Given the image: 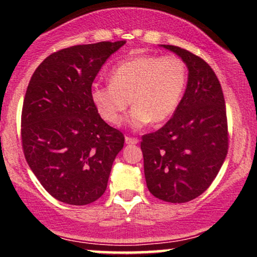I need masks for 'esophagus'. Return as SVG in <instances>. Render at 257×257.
<instances>
[{
	"instance_id": "obj_1",
	"label": "esophagus",
	"mask_w": 257,
	"mask_h": 257,
	"mask_svg": "<svg viewBox=\"0 0 257 257\" xmlns=\"http://www.w3.org/2000/svg\"><path fill=\"white\" fill-rule=\"evenodd\" d=\"M125 144H128V145H137V144H139V139L125 137Z\"/></svg>"
}]
</instances>
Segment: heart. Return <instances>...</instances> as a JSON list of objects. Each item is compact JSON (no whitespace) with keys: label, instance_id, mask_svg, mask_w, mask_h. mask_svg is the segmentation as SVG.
I'll return each instance as SVG.
<instances>
[{"label":"heart","instance_id":"obj_1","mask_svg":"<svg viewBox=\"0 0 257 257\" xmlns=\"http://www.w3.org/2000/svg\"><path fill=\"white\" fill-rule=\"evenodd\" d=\"M110 82L91 87V101L100 116L119 125L133 101L129 123L140 129L151 120L162 123L173 116L184 95L187 70L178 57L135 55L112 70Z\"/></svg>","mask_w":257,"mask_h":257}]
</instances>
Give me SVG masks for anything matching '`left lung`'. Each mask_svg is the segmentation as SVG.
Here are the masks:
<instances>
[{
    "instance_id": "8db88e82",
    "label": "left lung",
    "mask_w": 257,
    "mask_h": 257,
    "mask_svg": "<svg viewBox=\"0 0 257 257\" xmlns=\"http://www.w3.org/2000/svg\"><path fill=\"white\" fill-rule=\"evenodd\" d=\"M175 53L188 70L187 84L174 116L141 141L149 191L169 203L200 196L225 162L228 150L226 105L219 79L203 59L180 47Z\"/></svg>"
}]
</instances>
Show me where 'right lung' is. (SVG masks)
Returning a JSON list of instances; mask_svg holds the SVG:
<instances>
[{"label": "right lung", "mask_w": 257, "mask_h": 257, "mask_svg": "<svg viewBox=\"0 0 257 257\" xmlns=\"http://www.w3.org/2000/svg\"><path fill=\"white\" fill-rule=\"evenodd\" d=\"M125 41L81 44L53 53L37 67L22 112L24 155L55 199L71 205L95 202L107 187L124 137L100 117L91 84Z\"/></svg>", "instance_id": "obj_1"}]
</instances>
